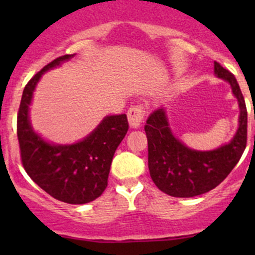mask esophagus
<instances>
[{"label":"esophagus","mask_w":255,"mask_h":255,"mask_svg":"<svg viewBox=\"0 0 255 255\" xmlns=\"http://www.w3.org/2000/svg\"><path fill=\"white\" fill-rule=\"evenodd\" d=\"M128 116V122L132 128H138L140 127V125L143 123L144 120V109L142 105H135L132 106L127 112Z\"/></svg>","instance_id":"obj_1"}]
</instances>
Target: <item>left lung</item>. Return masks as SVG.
Wrapping results in <instances>:
<instances>
[{
  "mask_svg": "<svg viewBox=\"0 0 255 255\" xmlns=\"http://www.w3.org/2000/svg\"><path fill=\"white\" fill-rule=\"evenodd\" d=\"M215 75L231 85L238 101V129L230 143L206 151L189 148L173 134L163 107L151 113L144 126L151 180L170 196L194 197L215 189L237 165L246 149L247 107L237 80L217 61Z\"/></svg>",
  "mask_w": 255,
  "mask_h": 255,
  "instance_id": "8db88e82",
  "label": "left lung"
}]
</instances>
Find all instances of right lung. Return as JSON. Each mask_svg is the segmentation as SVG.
<instances>
[{
  "instance_id": "right-lung-1",
  "label": "right lung",
  "mask_w": 255,
  "mask_h": 255,
  "mask_svg": "<svg viewBox=\"0 0 255 255\" xmlns=\"http://www.w3.org/2000/svg\"><path fill=\"white\" fill-rule=\"evenodd\" d=\"M74 55L56 58L25 85L17 116V135L22 164L30 179L59 201L82 205L96 200L107 187L113 155L126 137L128 121L126 115L107 116L87 137L74 144L49 143L34 132L29 105L35 86L45 71Z\"/></svg>"
}]
</instances>
